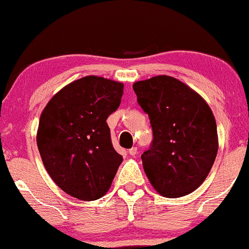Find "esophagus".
Here are the masks:
<instances>
[{
  "label": "esophagus",
  "instance_id": "1",
  "mask_svg": "<svg viewBox=\"0 0 249 249\" xmlns=\"http://www.w3.org/2000/svg\"><path fill=\"white\" fill-rule=\"evenodd\" d=\"M128 153L130 154V156H136V153H138V148H136V147H132V148L129 149V151H128Z\"/></svg>",
  "mask_w": 249,
  "mask_h": 249
}]
</instances>
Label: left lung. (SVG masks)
I'll return each instance as SVG.
<instances>
[{
    "instance_id": "8db88e82",
    "label": "left lung",
    "mask_w": 249,
    "mask_h": 249,
    "mask_svg": "<svg viewBox=\"0 0 249 249\" xmlns=\"http://www.w3.org/2000/svg\"><path fill=\"white\" fill-rule=\"evenodd\" d=\"M133 89L153 130L152 145L141 156L147 178L167 198L191 194L208 177L217 156V127L210 107L170 76L135 82Z\"/></svg>"
}]
</instances>
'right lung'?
Returning <instances> with one entry per match:
<instances>
[{"mask_svg": "<svg viewBox=\"0 0 249 249\" xmlns=\"http://www.w3.org/2000/svg\"><path fill=\"white\" fill-rule=\"evenodd\" d=\"M122 95L121 82L87 76L59 90L42 110L36 133L40 157L53 181L74 198L104 196L124 160L107 124Z\"/></svg>", "mask_w": 249, "mask_h": 249, "instance_id": "1", "label": "right lung"}]
</instances>
